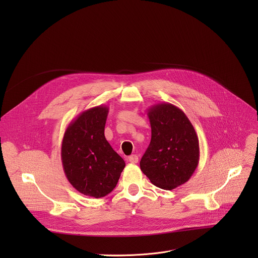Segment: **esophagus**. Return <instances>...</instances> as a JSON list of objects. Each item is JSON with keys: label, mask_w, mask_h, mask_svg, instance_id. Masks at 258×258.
<instances>
[{"label": "esophagus", "mask_w": 258, "mask_h": 258, "mask_svg": "<svg viewBox=\"0 0 258 258\" xmlns=\"http://www.w3.org/2000/svg\"><path fill=\"white\" fill-rule=\"evenodd\" d=\"M128 161H130L131 163H133V164L138 163V161H139V157H138V155H136V154L131 155V156L128 157Z\"/></svg>", "instance_id": "1"}]
</instances>
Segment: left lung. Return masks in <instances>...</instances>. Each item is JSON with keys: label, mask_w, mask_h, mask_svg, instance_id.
<instances>
[{"label": "left lung", "mask_w": 258, "mask_h": 258, "mask_svg": "<svg viewBox=\"0 0 258 258\" xmlns=\"http://www.w3.org/2000/svg\"><path fill=\"white\" fill-rule=\"evenodd\" d=\"M151 142L140 166L156 187L172 190L187 182L199 163V140L182 110L170 103H158L147 113Z\"/></svg>", "instance_id": "left-lung-1"}]
</instances>
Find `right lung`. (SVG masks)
<instances>
[{"label":"right lung","instance_id":"right-lung-1","mask_svg":"<svg viewBox=\"0 0 258 258\" xmlns=\"http://www.w3.org/2000/svg\"><path fill=\"white\" fill-rule=\"evenodd\" d=\"M108 112L107 106L100 105L80 113L67 126L61 146L68 181L80 193L94 198L111 192L125 166L104 135Z\"/></svg>","mask_w":258,"mask_h":258}]
</instances>
